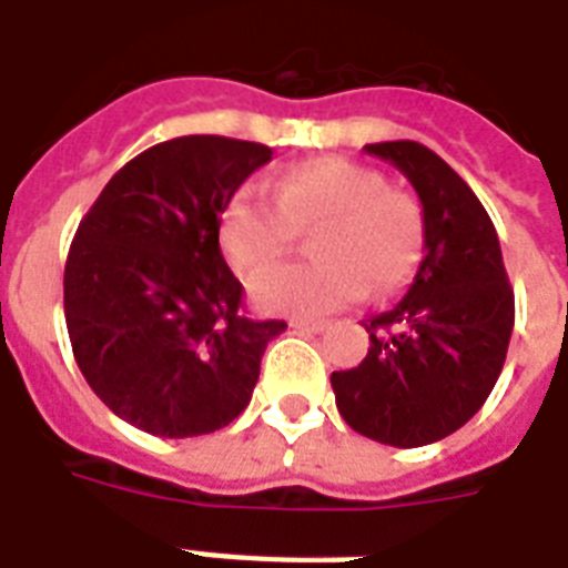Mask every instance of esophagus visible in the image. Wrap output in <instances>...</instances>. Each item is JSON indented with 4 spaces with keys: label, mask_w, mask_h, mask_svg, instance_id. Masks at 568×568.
I'll use <instances>...</instances> for the list:
<instances>
[{
    "label": "esophagus",
    "mask_w": 568,
    "mask_h": 568,
    "mask_svg": "<svg viewBox=\"0 0 568 568\" xmlns=\"http://www.w3.org/2000/svg\"><path fill=\"white\" fill-rule=\"evenodd\" d=\"M292 327L301 329V333H324V329H327V321H321V318H294Z\"/></svg>",
    "instance_id": "1"
}]
</instances>
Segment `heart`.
Instances as JSON below:
<instances>
[{
  "mask_svg": "<svg viewBox=\"0 0 568 568\" xmlns=\"http://www.w3.org/2000/svg\"><path fill=\"white\" fill-rule=\"evenodd\" d=\"M271 195L241 189L221 214V247L244 280L280 262L297 232H318V258L276 267L253 283L265 312H329L365 292L404 283L422 241V223L406 196L388 191L383 173L347 159H312L283 171Z\"/></svg>",
  "mask_w": 568,
  "mask_h": 568,
  "instance_id": "1",
  "label": "heart"
}]
</instances>
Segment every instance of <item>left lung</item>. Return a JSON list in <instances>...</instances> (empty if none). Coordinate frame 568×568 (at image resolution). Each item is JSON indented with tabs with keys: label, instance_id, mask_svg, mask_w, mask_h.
<instances>
[{
	"label": "left lung",
	"instance_id": "8db88e82",
	"mask_svg": "<svg viewBox=\"0 0 568 568\" xmlns=\"http://www.w3.org/2000/svg\"><path fill=\"white\" fill-rule=\"evenodd\" d=\"M422 200L424 258L413 285L365 324L372 347L333 372L336 406L368 439L418 448L459 430L484 406L516 321L501 244L489 214L439 155L415 141L365 144Z\"/></svg>",
	"mask_w": 568,
	"mask_h": 568
}]
</instances>
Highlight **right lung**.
Instances as JSON below:
<instances>
[{"instance_id":"right-lung-1","label":"right lung","mask_w":568,"mask_h":568,"mask_svg":"<svg viewBox=\"0 0 568 568\" xmlns=\"http://www.w3.org/2000/svg\"><path fill=\"white\" fill-rule=\"evenodd\" d=\"M274 150L185 135L123 164L84 214L64 267V318L88 386L164 439L203 436L250 404L285 321L241 315L221 214Z\"/></svg>"}]
</instances>
